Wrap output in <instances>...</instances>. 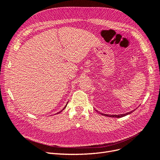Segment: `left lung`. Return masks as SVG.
<instances>
[{"mask_svg":"<svg viewBox=\"0 0 160 160\" xmlns=\"http://www.w3.org/2000/svg\"><path fill=\"white\" fill-rule=\"evenodd\" d=\"M134 111H135V110H133V111H131V112H129L125 113V114H121V115H107V114H103V113H102V112H99V113L100 114V115H104V116H107V117H109L121 118V117H125V116H126V115H129V114H131V112H133Z\"/></svg>","mask_w":160,"mask_h":160,"instance_id":"1","label":"left lung"}]
</instances>
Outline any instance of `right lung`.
<instances>
[{
  "mask_svg": "<svg viewBox=\"0 0 160 160\" xmlns=\"http://www.w3.org/2000/svg\"><path fill=\"white\" fill-rule=\"evenodd\" d=\"M66 106H67V104H66V106H65V107H64V108H63V109H62V111H63V109H64V108H66ZM62 111H60V112H58V113H60V112H62Z\"/></svg>",
  "mask_w": 160,
  "mask_h": 160,
  "instance_id": "1",
  "label": "right lung"
}]
</instances>
